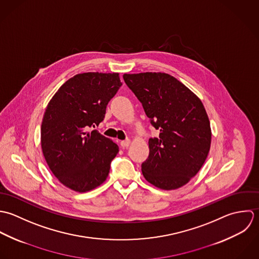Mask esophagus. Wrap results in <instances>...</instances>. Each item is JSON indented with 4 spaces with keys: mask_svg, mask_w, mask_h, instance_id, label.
Returning <instances> with one entry per match:
<instances>
[{
    "mask_svg": "<svg viewBox=\"0 0 259 259\" xmlns=\"http://www.w3.org/2000/svg\"><path fill=\"white\" fill-rule=\"evenodd\" d=\"M131 141L129 139H126V140H123L120 142V145L123 147V148H127L129 145H130Z\"/></svg>",
    "mask_w": 259,
    "mask_h": 259,
    "instance_id": "obj_1",
    "label": "esophagus"
}]
</instances>
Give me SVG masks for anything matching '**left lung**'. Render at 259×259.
I'll return each mask as SVG.
<instances>
[{
  "mask_svg": "<svg viewBox=\"0 0 259 259\" xmlns=\"http://www.w3.org/2000/svg\"><path fill=\"white\" fill-rule=\"evenodd\" d=\"M142 103L159 138L149 139L142 163L144 178L157 188L174 190L187 184L206 160L211 128L201 100L173 76L160 72L124 74Z\"/></svg>",
  "mask_w": 259,
  "mask_h": 259,
  "instance_id": "8db88e82",
  "label": "left lung"
}]
</instances>
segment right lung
Listing matches in <instances>:
<instances>
[{
  "label": "right lung",
  "mask_w": 259,
  "mask_h": 259,
  "mask_svg": "<svg viewBox=\"0 0 259 259\" xmlns=\"http://www.w3.org/2000/svg\"><path fill=\"white\" fill-rule=\"evenodd\" d=\"M122 86L118 73L88 72L66 81L47 105L41 125V147L56 178L76 192H88L108 177L119 152L97 130L108 102Z\"/></svg>",
  "instance_id": "add662e5"
}]
</instances>
